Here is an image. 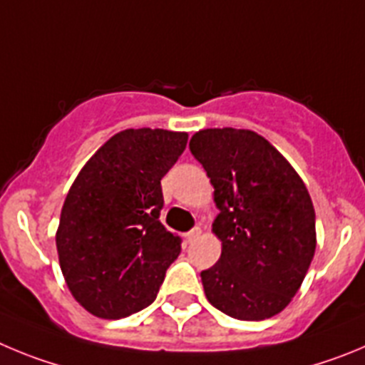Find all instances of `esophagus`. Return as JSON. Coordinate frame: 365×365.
Here are the masks:
<instances>
[{
    "label": "esophagus",
    "mask_w": 365,
    "mask_h": 365,
    "mask_svg": "<svg viewBox=\"0 0 365 365\" xmlns=\"http://www.w3.org/2000/svg\"><path fill=\"white\" fill-rule=\"evenodd\" d=\"M200 235H202V229H200L198 225H196V227H192L189 232H187V240H189V242H195V240L198 238Z\"/></svg>",
    "instance_id": "1"
}]
</instances>
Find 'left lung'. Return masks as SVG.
Returning a JSON list of instances; mask_svg holds the SVG:
<instances>
[{"label":"left lung","instance_id":"1","mask_svg":"<svg viewBox=\"0 0 365 365\" xmlns=\"http://www.w3.org/2000/svg\"><path fill=\"white\" fill-rule=\"evenodd\" d=\"M189 149L220 209L222 256L202 271L207 300L238 320H265L297 294L317 249L314 207L291 163L260 134L203 129Z\"/></svg>","mask_w":365,"mask_h":365}]
</instances>
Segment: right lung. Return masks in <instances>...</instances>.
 Returning a JSON list of instances; mask_svg holds the SVG:
<instances>
[{"instance_id":"obj_1","label":"right lung","mask_w":365,"mask_h":365,"mask_svg":"<svg viewBox=\"0 0 365 365\" xmlns=\"http://www.w3.org/2000/svg\"><path fill=\"white\" fill-rule=\"evenodd\" d=\"M187 138L147 127L121 130L68 189L56 247L72 297L94 317L118 320L153 304L178 258L182 238L160 222L162 178Z\"/></svg>"}]
</instances>
